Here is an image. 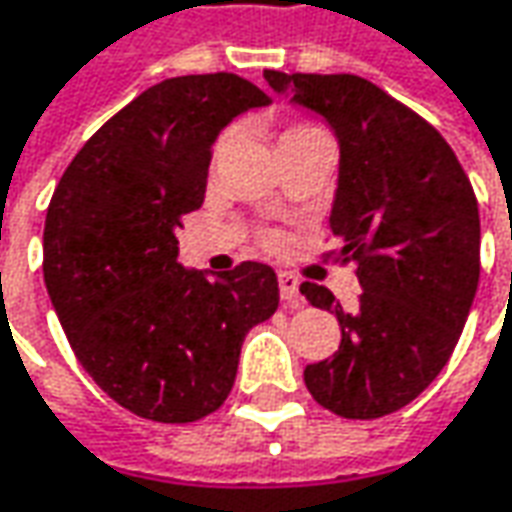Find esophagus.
Segmentation results:
<instances>
[{
  "label": "esophagus",
  "mask_w": 512,
  "mask_h": 512,
  "mask_svg": "<svg viewBox=\"0 0 512 512\" xmlns=\"http://www.w3.org/2000/svg\"><path fill=\"white\" fill-rule=\"evenodd\" d=\"M279 293L290 307H302V293H299V279L293 273H279Z\"/></svg>",
  "instance_id": "1"
}]
</instances>
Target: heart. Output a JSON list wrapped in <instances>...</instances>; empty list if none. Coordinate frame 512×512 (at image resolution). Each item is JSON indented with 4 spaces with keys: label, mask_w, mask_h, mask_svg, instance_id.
I'll list each match as a JSON object with an SVG mask.
<instances>
[{
    "label": "heart",
    "mask_w": 512,
    "mask_h": 512,
    "mask_svg": "<svg viewBox=\"0 0 512 512\" xmlns=\"http://www.w3.org/2000/svg\"><path fill=\"white\" fill-rule=\"evenodd\" d=\"M305 130H319V128H313V125H293V128L285 130V136L287 133H305ZM267 245H279V236H267Z\"/></svg>",
    "instance_id": "heart-1"
}]
</instances>
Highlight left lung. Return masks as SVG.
Wrapping results in <instances>:
<instances>
[{"mask_svg":"<svg viewBox=\"0 0 512 512\" xmlns=\"http://www.w3.org/2000/svg\"><path fill=\"white\" fill-rule=\"evenodd\" d=\"M276 93L325 116L339 139L330 210L336 262H353L359 305L344 313L322 285L302 282L313 307L333 310L342 344L307 364L310 396L342 419H379L433 382L462 336L479 287V205L442 133L353 73L265 70Z\"/></svg>","mask_w":512,"mask_h":512,"instance_id":"left-lung-1","label":"left lung"}]
</instances>
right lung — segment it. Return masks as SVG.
I'll return each mask as SVG.
<instances>
[{"instance_id": "obj_1", "label": "right lung", "mask_w": 512, "mask_h": 512, "mask_svg": "<svg viewBox=\"0 0 512 512\" xmlns=\"http://www.w3.org/2000/svg\"><path fill=\"white\" fill-rule=\"evenodd\" d=\"M267 102L236 73L165 79L110 116L53 190L42 262L53 310L90 379L142 419L219 410L247 330L279 307L273 267L207 279L176 262L219 130Z\"/></svg>"}]
</instances>
